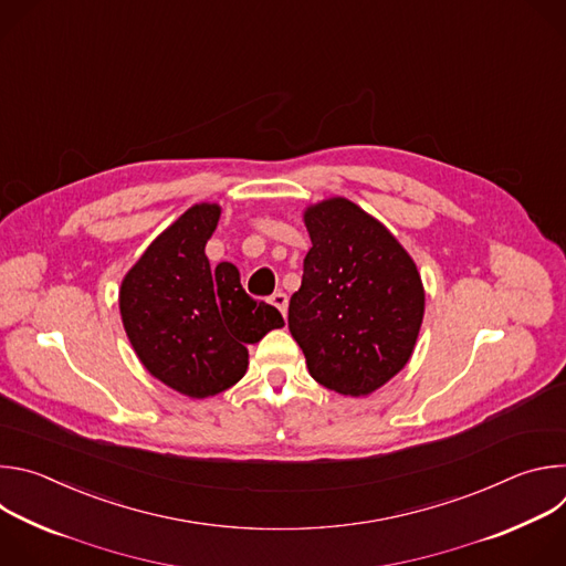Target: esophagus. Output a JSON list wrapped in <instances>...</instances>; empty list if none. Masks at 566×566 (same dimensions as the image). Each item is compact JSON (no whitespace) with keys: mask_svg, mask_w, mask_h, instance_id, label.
I'll return each mask as SVG.
<instances>
[{"mask_svg":"<svg viewBox=\"0 0 566 566\" xmlns=\"http://www.w3.org/2000/svg\"><path fill=\"white\" fill-rule=\"evenodd\" d=\"M271 304L277 306V308L282 311V315H286V308H289V297H286V293L275 291V293L271 295Z\"/></svg>","mask_w":566,"mask_h":566,"instance_id":"esophagus-1","label":"esophagus"}]
</instances>
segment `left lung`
Returning <instances> with one entry per match:
<instances>
[{"label":"left lung","mask_w":566,"mask_h":566,"mask_svg":"<svg viewBox=\"0 0 566 566\" xmlns=\"http://www.w3.org/2000/svg\"><path fill=\"white\" fill-rule=\"evenodd\" d=\"M311 251L289 302V329L308 374L365 396L412 356L426 308L421 275L391 232L347 199L306 210Z\"/></svg>","instance_id":"8db88e82"}]
</instances>
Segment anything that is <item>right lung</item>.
Returning <instances> with one entry per match:
<instances>
[{"instance_id": "1", "label": "right lung", "mask_w": 566, "mask_h": 566, "mask_svg": "<svg viewBox=\"0 0 566 566\" xmlns=\"http://www.w3.org/2000/svg\"><path fill=\"white\" fill-rule=\"evenodd\" d=\"M219 206L199 203L156 237L120 286L127 338L145 369L172 389L206 398L232 387L249 367V345L284 325L251 297L239 271L210 269L206 244Z\"/></svg>"}]
</instances>
